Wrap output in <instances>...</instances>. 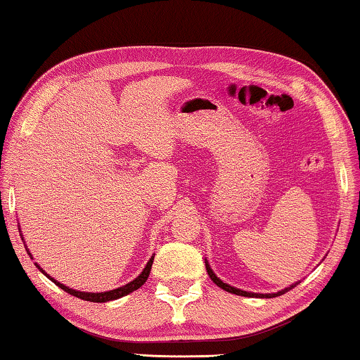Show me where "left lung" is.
Segmentation results:
<instances>
[{
	"label": "left lung",
	"mask_w": 360,
	"mask_h": 360,
	"mask_svg": "<svg viewBox=\"0 0 360 360\" xmlns=\"http://www.w3.org/2000/svg\"><path fill=\"white\" fill-rule=\"evenodd\" d=\"M205 266H207V272H208L210 278H211V281H213L216 285H218L219 288L226 290V292H229V293L238 295V296H248V298H253V296H256V298H276V296H281V295H283V293H287L288 290H292V288H295V287H296V283H293V285H290V287L281 290V292H277V293H266V295H262V293H252V292H243V290H240V288L231 287V285H227V283L222 282L221 278H219L218 276H216V274L213 272V269H211L207 259H205Z\"/></svg>",
	"instance_id": "8db88e82"
}]
</instances>
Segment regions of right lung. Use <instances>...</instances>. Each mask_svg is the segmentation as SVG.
<instances>
[{"mask_svg":"<svg viewBox=\"0 0 360 360\" xmlns=\"http://www.w3.org/2000/svg\"><path fill=\"white\" fill-rule=\"evenodd\" d=\"M22 240H24V238H22ZM30 255V253H28ZM32 256V255H30ZM152 262H153V256L152 258L149 259V262H147L146 264V267H144V271H142L138 277L134 278V281H131L129 283H127V285H123V287H120V288H115V290H110V292H102V293H89V292H78V290H73V288H68V287H65L64 283H60V282H57V281H54L53 277L51 276H48L46 272H44L41 267H39L37 262V267L39 271H41L44 276H46L49 281H53L57 287L59 288H62L64 290V292H67V293H70V295H73V296H77V298H79V300H84V301H91V303H107V301H112V300H118V298H122V296H127V295H129V293H133L134 290H138V288H141L142 285L146 283V281H147V277H149V274H150V269H152Z\"/></svg>","mask_w":360,"mask_h":360,"instance_id":"1","label":"right lung"}]
</instances>
